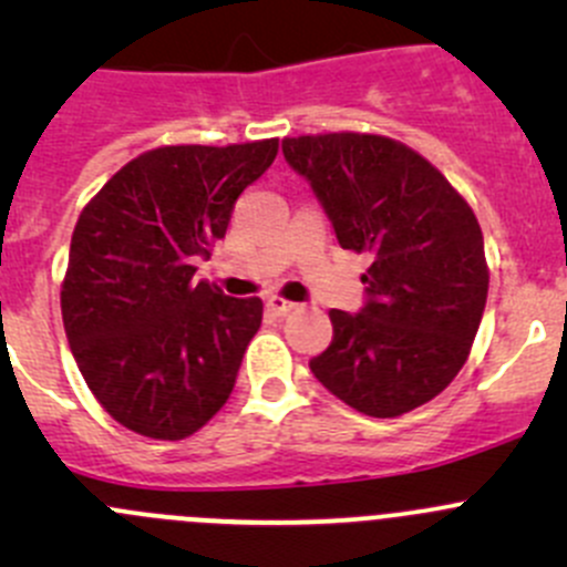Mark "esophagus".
<instances>
[{
	"label": "esophagus",
	"mask_w": 567,
	"mask_h": 567,
	"mask_svg": "<svg viewBox=\"0 0 567 567\" xmlns=\"http://www.w3.org/2000/svg\"><path fill=\"white\" fill-rule=\"evenodd\" d=\"M266 307H268V312H274V316H288V312H293L299 305L282 299V296H271V299L266 301Z\"/></svg>",
	"instance_id": "34e87169"
}]
</instances>
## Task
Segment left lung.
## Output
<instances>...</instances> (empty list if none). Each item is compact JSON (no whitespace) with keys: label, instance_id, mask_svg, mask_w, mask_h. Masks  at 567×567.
Segmentation results:
<instances>
[{"label":"left lung","instance_id":"8db88e82","mask_svg":"<svg viewBox=\"0 0 567 567\" xmlns=\"http://www.w3.org/2000/svg\"><path fill=\"white\" fill-rule=\"evenodd\" d=\"M342 249L373 257L362 312L331 310V346L310 362L334 398L390 420L450 386L488 296L477 216L427 158L381 134L285 136Z\"/></svg>","mask_w":567,"mask_h":567}]
</instances>
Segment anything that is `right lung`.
<instances>
[{
  "label": "right lung",
  "mask_w": 567,
  "mask_h": 567,
  "mask_svg": "<svg viewBox=\"0 0 567 567\" xmlns=\"http://www.w3.org/2000/svg\"><path fill=\"white\" fill-rule=\"evenodd\" d=\"M277 151L279 140L153 147L79 214L62 323L90 392L128 431L181 442L230 398L262 301L194 282V260L225 238Z\"/></svg>",
  "instance_id": "1"
}]
</instances>
